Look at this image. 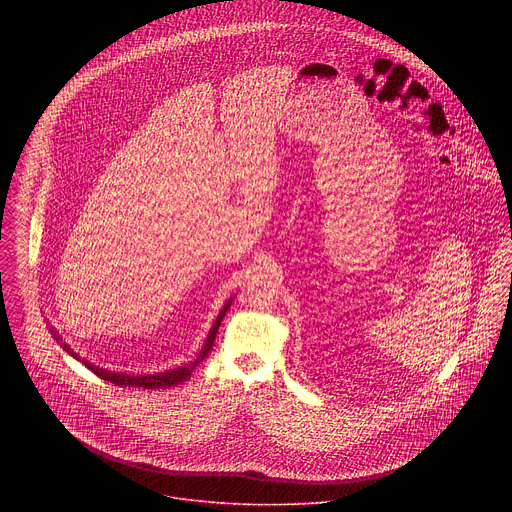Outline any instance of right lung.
<instances>
[{"label": "right lung", "mask_w": 512, "mask_h": 512, "mask_svg": "<svg viewBox=\"0 0 512 512\" xmlns=\"http://www.w3.org/2000/svg\"><path fill=\"white\" fill-rule=\"evenodd\" d=\"M230 303H232V299H230V301H226V305L222 307V311H220L217 321L213 323V327H211V331H209V337H207V341H205V347L201 349L199 357H197L193 363L177 366V368L167 370V372H157V374H136V376H134V374H124V372H110V370H104V368H98V366L90 365L88 361H82V363L88 366L94 374H98L100 378H104V380H108V382H112V384H118V386H138V388H147V390L177 386V384L185 382V380L191 376V372L195 370V366L199 365V363H203V359H205V357L209 355V351L213 349V343H215V337H217V331H219L220 321H222L224 313L228 311ZM51 333L55 335V339H57V341H61V337L57 335V331H53V329H51ZM61 345H63V349H65L71 357H74V359H80L74 351H71V347H69V345H65V343H61Z\"/></svg>", "instance_id": "1"}]
</instances>
